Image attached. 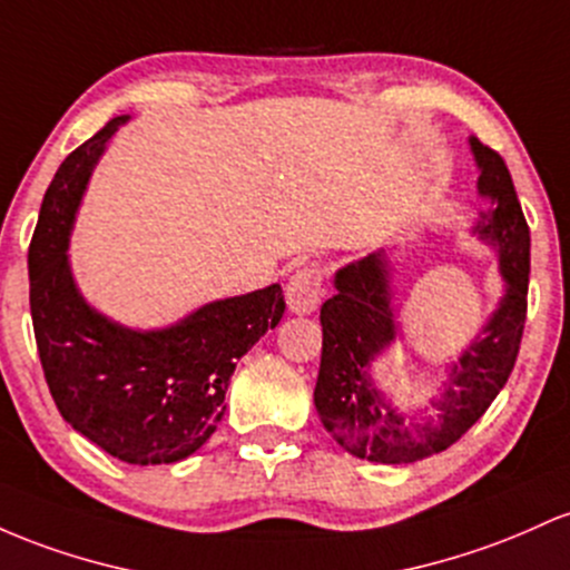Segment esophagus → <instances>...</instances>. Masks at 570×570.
<instances>
[{
    "label": "esophagus",
    "mask_w": 570,
    "mask_h": 570,
    "mask_svg": "<svg viewBox=\"0 0 570 570\" xmlns=\"http://www.w3.org/2000/svg\"><path fill=\"white\" fill-rule=\"evenodd\" d=\"M323 272H320V266L315 264L298 268V272L287 279L285 287L287 306H291V312H296V315H312L320 306V302H323Z\"/></svg>",
    "instance_id": "esophagus-1"
}]
</instances>
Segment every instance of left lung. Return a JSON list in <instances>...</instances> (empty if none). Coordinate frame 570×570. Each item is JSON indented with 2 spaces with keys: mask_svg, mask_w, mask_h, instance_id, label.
Listing matches in <instances>:
<instances>
[{
  "mask_svg": "<svg viewBox=\"0 0 570 570\" xmlns=\"http://www.w3.org/2000/svg\"><path fill=\"white\" fill-rule=\"evenodd\" d=\"M479 169L482 209L471 234L495 250L503 296L446 366V380L428 401L406 412L374 380V361L401 338L390 253L374 250L334 274L336 293L320 309L323 355L315 385L320 423L350 455L401 465L439 455L488 412L507 385L528 312L530 232L503 158L476 137L469 139Z\"/></svg>",
  "mask_w": 570,
  "mask_h": 570,
  "instance_id": "8db88e82",
  "label": "left lung"
}]
</instances>
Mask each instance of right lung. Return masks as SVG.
Listing matches in <instances>:
<instances>
[{
    "mask_svg": "<svg viewBox=\"0 0 570 570\" xmlns=\"http://www.w3.org/2000/svg\"><path fill=\"white\" fill-rule=\"evenodd\" d=\"M129 115L69 153L45 190L29 247L37 350L61 417L131 465L194 455L220 423L236 361L279 323L283 287L217 298L164 328H129L86 302L69 236L94 166Z\"/></svg>",
    "mask_w": 570,
    "mask_h": 570,
    "instance_id": "right-lung-1",
    "label": "right lung"
}]
</instances>
